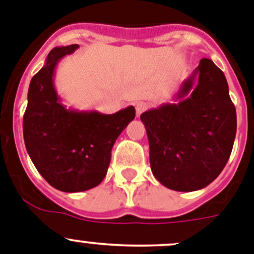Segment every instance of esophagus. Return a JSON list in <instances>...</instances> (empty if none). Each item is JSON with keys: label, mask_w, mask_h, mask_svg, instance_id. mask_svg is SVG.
I'll list each match as a JSON object with an SVG mask.
<instances>
[{"label": "esophagus", "mask_w": 254, "mask_h": 254, "mask_svg": "<svg viewBox=\"0 0 254 254\" xmlns=\"http://www.w3.org/2000/svg\"><path fill=\"white\" fill-rule=\"evenodd\" d=\"M143 111H144V106H138V108H136V114H138V115H140Z\"/></svg>", "instance_id": "1"}]
</instances>
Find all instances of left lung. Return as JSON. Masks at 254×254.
Wrapping results in <instances>:
<instances>
[{
    "instance_id": "left-lung-1",
    "label": "left lung",
    "mask_w": 254,
    "mask_h": 254,
    "mask_svg": "<svg viewBox=\"0 0 254 254\" xmlns=\"http://www.w3.org/2000/svg\"><path fill=\"white\" fill-rule=\"evenodd\" d=\"M140 115L154 177L167 188L193 191L226 167L237 131L236 108L223 71L202 59L174 96Z\"/></svg>"
}]
</instances>
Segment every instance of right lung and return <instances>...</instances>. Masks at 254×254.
I'll return each instance as SVG.
<instances>
[{"label": "right lung", "instance_id": "1", "mask_svg": "<svg viewBox=\"0 0 254 254\" xmlns=\"http://www.w3.org/2000/svg\"><path fill=\"white\" fill-rule=\"evenodd\" d=\"M79 45L55 47L31 79L23 115V140L45 181L66 193L99 186L110 164L118 136L135 118L134 106L115 114L79 111L61 104L54 85L59 61Z\"/></svg>", "mask_w": 254, "mask_h": 254}]
</instances>
